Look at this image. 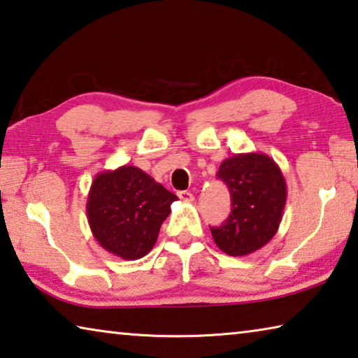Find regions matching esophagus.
Returning a JSON list of instances; mask_svg holds the SVG:
<instances>
[{
  "label": "esophagus",
  "mask_w": 358,
  "mask_h": 358,
  "mask_svg": "<svg viewBox=\"0 0 358 358\" xmlns=\"http://www.w3.org/2000/svg\"><path fill=\"white\" fill-rule=\"evenodd\" d=\"M178 197L181 199L183 202H192L194 201V196L189 191H180L178 192Z\"/></svg>",
  "instance_id": "34e87169"
}]
</instances>
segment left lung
I'll list each match as a JSON object with an SVG mask.
<instances>
[{
  "instance_id": "8db88e82",
  "label": "left lung",
  "mask_w": 358,
  "mask_h": 358,
  "mask_svg": "<svg viewBox=\"0 0 358 358\" xmlns=\"http://www.w3.org/2000/svg\"><path fill=\"white\" fill-rule=\"evenodd\" d=\"M217 178L227 185L232 210L221 227H211L216 246L229 256H248L275 237L286 207L281 169L265 153H240L224 159Z\"/></svg>"
}]
</instances>
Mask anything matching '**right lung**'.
Here are the masks:
<instances>
[{"label":"right lung","instance_id":"1","mask_svg":"<svg viewBox=\"0 0 358 358\" xmlns=\"http://www.w3.org/2000/svg\"><path fill=\"white\" fill-rule=\"evenodd\" d=\"M177 199L138 167L102 171L88 192L90 229L107 252L124 260L141 259L155 246Z\"/></svg>","mask_w":358,"mask_h":358}]
</instances>
